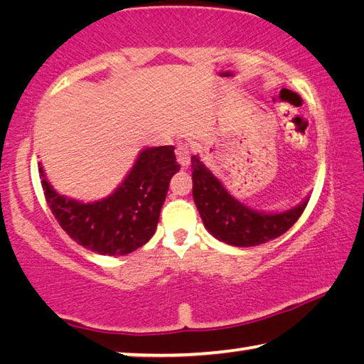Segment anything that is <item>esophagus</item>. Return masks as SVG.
<instances>
[{
    "mask_svg": "<svg viewBox=\"0 0 364 364\" xmlns=\"http://www.w3.org/2000/svg\"><path fill=\"white\" fill-rule=\"evenodd\" d=\"M176 159H178V164L181 165L183 168H188L189 164H191V149L188 144L180 143L176 146Z\"/></svg>",
    "mask_w": 364,
    "mask_h": 364,
    "instance_id": "obj_1",
    "label": "esophagus"
}]
</instances>
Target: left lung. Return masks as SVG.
<instances>
[{
  "mask_svg": "<svg viewBox=\"0 0 364 364\" xmlns=\"http://www.w3.org/2000/svg\"><path fill=\"white\" fill-rule=\"evenodd\" d=\"M193 197L200 218L213 237L236 247H252L279 237L300 218L308 199L282 213L252 210L228 193L199 157H191Z\"/></svg>",
  "mask_w": 364,
  "mask_h": 364,
  "instance_id": "1",
  "label": "left lung"
}]
</instances>
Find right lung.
<instances>
[{"label":"right lung","mask_w":364,"mask_h":364,"mask_svg":"<svg viewBox=\"0 0 364 364\" xmlns=\"http://www.w3.org/2000/svg\"><path fill=\"white\" fill-rule=\"evenodd\" d=\"M173 151V146L141 151L115 193L88 204L56 193L38 164L48 205L60 228L85 249L101 255L130 254L156 232L170 180L180 170Z\"/></svg>","instance_id":"add662e5"}]
</instances>
